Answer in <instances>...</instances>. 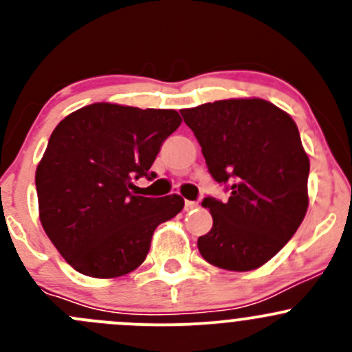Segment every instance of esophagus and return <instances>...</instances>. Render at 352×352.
<instances>
[{"label":"esophagus","instance_id":"34e87169","mask_svg":"<svg viewBox=\"0 0 352 352\" xmlns=\"http://www.w3.org/2000/svg\"><path fill=\"white\" fill-rule=\"evenodd\" d=\"M184 208H186V211H190V209L197 208V202L196 201H186V206H184Z\"/></svg>","mask_w":352,"mask_h":352}]
</instances>
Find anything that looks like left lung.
I'll return each instance as SVG.
<instances>
[{
  "label": "left lung",
  "mask_w": 352,
  "mask_h": 352,
  "mask_svg": "<svg viewBox=\"0 0 352 352\" xmlns=\"http://www.w3.org/2000/svg\"><path fill=\"white\" fill-rule=\"evenodd\" d=\"M180 112L212 179L232 184L228 201H202L212 228L199 236V252L226 271L258 269L289 242L307 214L310 158L296 124L283 109L255 97Z\"/></svg>",
  "instance_id": "1"
}]
</instances>
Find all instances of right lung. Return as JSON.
I'll return each instance as SVG.
<instances>
[{
	"label": "right lung",
	"instance_id": "right-lung-1",
	"mask_svg": "<svg viewBox=\"0 0 352 352\" xmlns=\"http://www.w3.org/2000/svg\"><path fill=\"white\" fill-rule=\"evenodd\" d=\"M172 109L98 104L66 116L35 170L38 218L63 258L90 278L112 279L140 267L156 226L184 208L179 194L133 192L163 141L180 126Z\"/></svg>",
	"mask_w": 352,
	"mask_h": 352
}]
</instances>
